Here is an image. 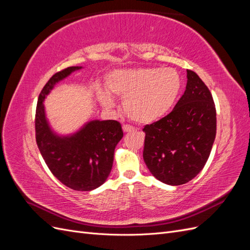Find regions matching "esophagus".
I'll use <instances>...</instances> for the list:
<instances>
[{"label": "esophagus", "instance_id": "1", "mask_svg": "<svg viewBox=\"0 0 250 250\" xmlns=\"http://www.w3.org/2000/svg\"><path fill=\"white\" fill-rule=\"evenodd\" d=\"M122 128H123V131L124 132H131V131L134 130V128L132 126H130V125H128V124H124L122 126Z\"/></svg>", "mask_w": 250, "mask_h": 250}]
</instances>
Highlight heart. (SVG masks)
Segmentation results:
<instances>
[{
	"label": "heart",
	"mask_w": 250,
	"mask_h": 250,
	"mask_svg": "<svg viewBox=\"0 0 250 250\" xmlns=\"http://www.w3.org/2000/svg\"><path fill=\"white\" fill-rule=\"evenodd\" d=\"M183 87L179 73L174 69L140 67L118 70L109 74V92L124 99L127 116L138 123L148 124L162 119L170 111ZM100 102L113 106V99L106 90L100 89Z\"/></svg>",
	"instance_id": "obj_1"
}]
</instances>
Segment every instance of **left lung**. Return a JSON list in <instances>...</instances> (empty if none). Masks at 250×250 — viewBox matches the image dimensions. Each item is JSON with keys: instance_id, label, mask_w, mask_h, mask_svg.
<instances>
[{"instance_id": "obj_1", "label": "left lung", "mask_w": 250, "mask_h": 250, "mask_svg": "<svg viewBox=\"0 0 250 250\" xmlns=\"http://www.w3.org/2000/svg\"><path fill=\"white\" fill-rule=\"evenodd\" d=\"M187 86L174 109L144 127V162L164 184L188 183L208 162L216 137V108L208 86L187 71Z\"/></svg>"}]
</instances>
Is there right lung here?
Returning <instances> with one entry per match:
<instances>
[{
	"instance_id": "1",
	"label": "right lung",
	"mask_w": 250,
	"mask_h": 250,
	"mask_svg": "<svg viewBox=\"0 0 250 250\" xmlns=\"http://www.w3.org/2000/svg\"><path fill=\"white\" fill-rule=\"evenodd\" d=\"M80 69L66 67L43 86L36 106L35 135L42 158L60 183L75 191H92L109 175L116 146L123 138L122 126L115 120H92L76 132L59 135L51 128L43 105L58 82Z\"/></svg>"
}]
</instances>
